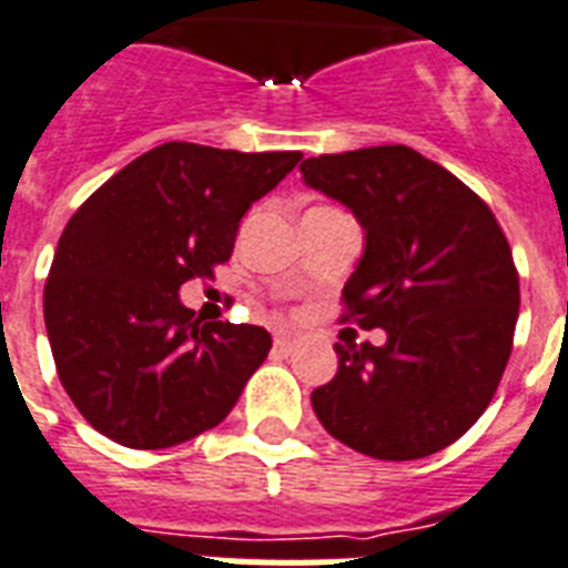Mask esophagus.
<instances>
[{"instance_id": "esophagus-1", "label": "esophagus", "mask_w": 568, "mask_h": 568, "mask_svg": "<svg viewBox=\"0 0 568 568\" xmlns=\"http://www.w3.org/2000/svg\"><path fill=\"white\" fill-rule=\"evenodd\" d=\"M297 339L288 337V334H280V337H274V352L280 354H291V352H297Z\"/></svg>"}]
</instances>
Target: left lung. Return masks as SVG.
<instances>
[{
	"label": "left lung",
	"instance_id": "1",
	"mask_svg": "<svg viewBox=\"0 0 568 568\" xmlns=\"http://www.w3.org/2000/svg\"><path fill=\"white\" fill-rule=\"evenodd\" d=\"M300 171L366 231L339 320L388 334L386 345H334L339 368L314 388V414L377 460L452 446L509 363L520 280L506 234L475 191L408 145L312 156Z\"/></svg>",
	"mask_w": 568,
	"mask_h": 568
}]
</instances>
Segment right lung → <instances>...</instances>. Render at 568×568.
Here are the masks:
<instances>
[{"label":"right lung","mask_w":568,"mask_h":568,"mask_svg":"<svg viewBox=\"0 0 568 568\" xmlns=\"http://www.w3.org/2000/svg\"><path fill=\"white\" fill-rule=\"evenodd\" d=\"M300 160L165 142L68 220L45 283V328L59 383L97 432L128 448H168L229 417L271 334L202 325L180 285L229 263L245 211Z\"/></svg>","instance_id":"right-lung-1"}]
</instances>
